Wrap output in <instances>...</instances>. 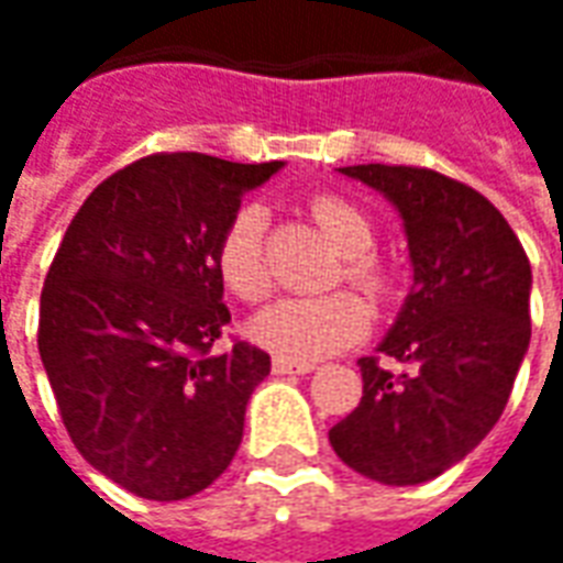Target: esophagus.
Wrapping results in <instances>:
<instances>
[{
  "label": "esophagus",
  "mask_w": 563,
  "mask_h": 563,
  "mask_svg": "<svg viewBox=\"0 0 563 563\" xmlns=\"http://www.w3.org/2000/svg\"><path fill=\"white\" fill-rule=\"evenodd\" d=\"M274 375H310L313 372V363H292V360H283V356H274Z\"/></svg>",
  "instance_id": "34e87169"
}]
</instances>
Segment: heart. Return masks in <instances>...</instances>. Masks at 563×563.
<instances>
[{
	"mask_svg": "<svg viewBox=\"0 0 563 563\" xmlns=\"http://www.w3.org/2000/svg\"><path fill=\"white\" fill-rule=\"evenodd\" d=\"M310 216L338 253L344 255V277L368 292L384 286V274L372 258L375 228L353 203L335 195L310 200ZM265 213L258 207H243L219 238L216 271L228 292L241 301H258L271 289V274L262 255ZM372 325V313L363 298L353 292L286 295L262 308L250 320V335L283 360L310 363L363 341Z\"/></svg>",
	"mask_w": 563,
	"mask_h": 563,
	"instance_id": "1",
	"label": "heart"
}]
</instances>
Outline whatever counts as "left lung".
Masks as SVG:
<instances>
[{"label": "left lung", "mask_w": 563, "mask_h": 563, "mask_svg": "<svg viewBox=\"0 0 563 563\" xmlns=\"http://www.w3.org/2000/svg\"><path fill=\"white\" fill-rule=\"evenodd\" d=\"M402 219L411 292L377 353L363 399L329 430L335 454L380 485H423L466 457L509 402L530 344V262L503 213L475 188L420 167H338Z\"/></svg>", "instance_id": "obj_1"}]
</instances>
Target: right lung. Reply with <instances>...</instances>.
I'll return each instance as SVG.
<instances>
[{
  "label": "right lung",
  "mask_w": 563,
  "mask_h": 563,
  "mask_svg": "<svg viewBox=\"0 0 563 563\" xmlns=\"http://www.w3.org/2000/svg\"><path fill=\"white\" fill-rule=\"evenodd\" d=\"M283 161L148 155L90 191L51 262L38 356L73 445L143 500H186L225 473L265 350L213 353L231 313L216 246Z\"/></svg>",
  "instance_id": "add662e5"
}]
</instances>
